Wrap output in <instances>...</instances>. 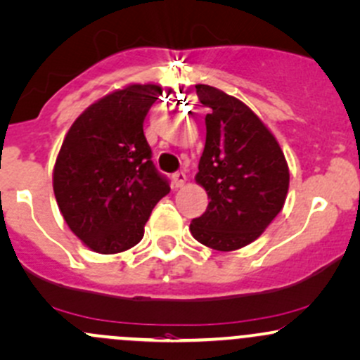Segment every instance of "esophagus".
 I'll return each mask as SVG.
<instances>
[{
  "label": "esophagus",
  "instance_id": "34e87169",
  "mask_svg": "<svg viewBox=\"0 0 360 360\" xmlns=\"http://www.w3.org/2000/svg\"><path fill=\"white\" fill-rule=\"evenodd\" d=\"M172 181H174V186L181 188L184 183H186V172L184 171H177L172 174Z\"/></svg>",
  "mask_w": 360,
  "mask_h": 360
}]
</instances>
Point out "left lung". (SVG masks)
<instances>
[{
	"label": "left lung",
	"instance_id": "left-lung-1",
	"mask_svg": "<svg viewBox=\"0 0 360 360\" xmlns=\"http://www.w3.org/2000/svg\"><path fill=\"white\" fill-rule=\"evenodd\" d=\"M207 140L196 183L207 210L191 220L193 238L217 251H234L258 238L278 215L289 191V167L275 136L239 98L196 85Z\"/></svg>",
	"mask_w": 360,
	"mask_h": 360
}]
</instances>
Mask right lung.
Masks as SVG:
<instances>
[{"label":"right lung","mask_w":360,"mask_h":360,"mask_svg":"<svg viewBox=\"0 0 360 360\" xmlns=\"http://www.w3.org/2000/svg\"><path fill=\"white\" fill-rule=\"evenodd\" d=\"M160 94L157 85L109 94L71 124L59 150L53 176L58 207L96 252L114 255L140 243L153 207L171 191L143 133Z\"/></svg>","instance_id":"add662e5"}]
</instances>
